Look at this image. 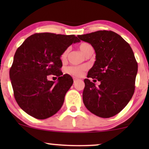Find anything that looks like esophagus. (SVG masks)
Wrapping results in <instances>:
<instances>
[{"label":"esophagus","instance_id":"esophagus-1","mask_svg":"<svg viewBox=\"0 0 149 149\" xmlns=\"http://www.w3.org/2000/svg\"><path fill=\"white\" fill-rule=\"evenodd\" d=\"M77 80H78V78H75V77H74V78H73V82H74V83Z\"/></svg>","mask_w":149,"mask_h":149}]
</instances>
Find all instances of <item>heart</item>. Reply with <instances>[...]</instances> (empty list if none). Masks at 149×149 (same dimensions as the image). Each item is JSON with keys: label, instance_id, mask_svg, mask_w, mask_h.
I'll use <instances>...</instances> for the list:
<instances>
[{"label": "heart", "instance_id": "1", "mask_svg": "<svg viewBox=\"0 0 149 149\" xmlns=\"http://www.w3.org/2000/svg\"><path fill=\"white\" fill-rule=\"evenodd\" d=\"M91 47H92L91 45H90L88 42H81L79 45V48L80 49V51H81L84 54H85V53L88 52V49L91 48ZM68 52H69V49H66V50L62 53V54H61V59H66V57H67ZM87 69H88V66H85V65H83V66H69L67 69V71L68 73L73 75V76L79 77L83 75V73H84L85 71H86Z\"/></svg>", "mask_w": 149, "mask_h": 149}]
</instances>
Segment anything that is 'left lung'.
<instances>
[{
    "label": "left lung",
    "mask_w": 149,
    "mask_h": 149,
    "mask_svg": "<svg viewBox=\"0 0 149 149\" xmlns=\"http://www.w3.org/2000/svg\"><path fill=\"white\" fill-rule=\"evenodd\" d=\"M78 37L95 49L96 61L88 78L101 83L96 86L85 78L83 103L99 117L114 116L127 106L134 92L138 65L134 52L120 36L111 31H98Z\"/></svg>",
    "instance_id": "8db88e82"
}]
</instances>
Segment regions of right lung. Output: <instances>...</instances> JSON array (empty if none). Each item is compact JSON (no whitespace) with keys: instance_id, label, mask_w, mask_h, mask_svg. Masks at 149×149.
Here are the masks:
<instances>
[{"instance_id":"obj_1","label":"right lung","mask_w":149,"mask_h":149,"mask_svg":"<svg viewBox=\"0 0 149 149\" xmlns=\"http://www.w3.org/2000/svg\"><path fill=\"white\" fill-rule=\"evenodd\" d=\"M80 42L74 35L35 33L17 49L10 69V78L17 103L24 111L37 119H46L62 107L73 80L61 71L62 53ZM58 77L56 83L47 76Z\"/></svg>"}]
</instances>
